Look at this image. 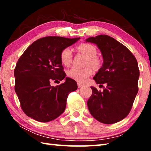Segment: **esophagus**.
<instances>
[{
	"instance_id": "1",
	"label": "esophagus",
	"mask_w": 151,
	"mask_h": 151,
	"mask_svg": "<svg viewBox=\"0 0 151 151\" xmlns=\"http://www.w3.org/2000/svg\"><path fill=\"white\" fill-rule=\"evenodd\" d=\"M83 85H81V84H80V83H78V88H82V87H83Z\"/></svg>"
}]
</instances>
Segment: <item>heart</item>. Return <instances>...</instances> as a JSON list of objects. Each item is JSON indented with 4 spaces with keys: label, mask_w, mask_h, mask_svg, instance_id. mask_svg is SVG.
Instances as JSON below:
<instances>
[{
    "label": "heart",
    "mask_w": 151,
    "mask_h": 151,
    "mask_svg": "<svg viewBox=\"0 0 151 151\" xmlns=\"http://www.w3.org/2000/svg\"><path fill=\"white\" fill-rule=\"evenodd\" d=\"M77 50L88 58V64L94 68L98 67L100 62L96 58L97 50L94 45L88 43H83L78 46ZM61 63L65 66H69L72 60V50L69 48H65L61 51L60 55ZM92 74L93 70L91 68L79 69L77 68H72L67 71L68 77L80 83H85Z\"/></svg>",
    "instance_id": "1"
}]
</instances>
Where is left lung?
Listing matches in <instances>:
<instances>
[{
    "label": "left lung",
    "instance_id": "1",
    "mask_svg": "<svg viewBox=\"0 0 151 151\" xmlns=\"http://www.w3.org/2000/svg\"><path fill=\"white\" fill-rule=\"evenodd\" d=\"M86 42L94 43L101 50L103 66L93 78L96 84L106 85L103 92L91 86L89 112L102 123H116L129 114L139 91L137 60L125 46L108 35L89 37Z\"/></svg>",
    "mask_w": 151,
    "mask_h": 151
}]
</instances>
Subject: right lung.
<instances>
[{"label": "right lung", "instance_id": "right-lung-1", "mask_svg": "<svg viewBox=\"0 0 151 151\" xmlns=\"http://www.w3.org/2000/svg\"><path fill=\"white\" fill-rule=\"evenodd\" d=\"M80 38L46 37L28 47L14 68V90L22 111L36 121L47 122L65 111L70 92L77 89L73 79L66 77L60 55L64 48ZM65 78V82L52 87V81Z\"/></svg>", "mask_w": 151, "mask_h": 151}]
</instances>
